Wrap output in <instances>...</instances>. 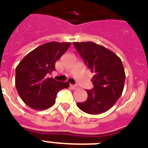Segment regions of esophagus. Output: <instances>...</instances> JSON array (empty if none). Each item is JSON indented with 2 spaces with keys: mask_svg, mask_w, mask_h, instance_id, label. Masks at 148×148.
I'll return each mask as SVG.
<instances>
[{
  "mask_svg": "<svg viewBox=\"0 0 148 148\" xmlns=\"http://www.w3.org/2000/svg\"><path fill=\"white\" fill-rule=\"evenodd\" d=\"M71 87L73 89H78V86L76 85H71Z\"/></svg>",
  "mask_w": 148,
  "mask_h": 148,
  "instance_id": "esophagus-1",
  "label": "esophagus"
}]
</instances>
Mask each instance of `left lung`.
<instances>
[{
  "mask_svg": "<svg viewBox=\"0 0 148 148\" xmlns=\"http://www.w3.org/2000/svg\"><path fill=\"white\" fill-rule=\"evenodd\" d=\"M74 45L93 74L94 87L86 90V101L77 103L79 108L89 114L106 112L121 96L126 74L122 61L110 49L93 42H74Z\"/></svg>",
  "mask_w": 148,
  "mask_h": 148,
  "instance_id": "obj_1",
  "label": "left lung"
}]
</instances>
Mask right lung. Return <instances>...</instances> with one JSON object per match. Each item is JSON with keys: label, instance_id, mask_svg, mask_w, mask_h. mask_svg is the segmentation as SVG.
Here are the masks:
<instances>
[{"label": "right lung", "instance_id": "add662e5", "mask_svg": "<svg viewBox=\"0 0 148 148\" xmlns=\"http://www.w3.org/2000/svg\"><path fill=\"white\" fill-rule=\"evenodd\" d=\"M71 43L53 41L37 47L22 59L16 68L15 84L18 95L34 110H46L54 105L58 92L69 86L48 74L56 70L55 63Z\"/></svg>", "mask_w": 148, "mask_h": 148}]
</instances>
